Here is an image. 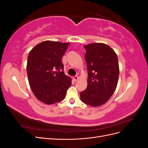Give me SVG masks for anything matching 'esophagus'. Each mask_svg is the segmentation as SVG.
<instances>
[{"mask_svg":"<svg viewBox=\"0 0 148 148\" xmlns=\"http://www.w3.org/2000/svg\"><path fill=\"white\" fill-rule=\"evenodd\" d=\"M78 79H79V78H78V76H75V77H73L74 82H77L78 80Z\"/></svg>","mask_w":148,"mask_h":148,"instance_id":"34e87169","label":"esophagus"}]
</instances>
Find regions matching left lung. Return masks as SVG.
Wrapping results in <instances>:
<instances>
[{"label": "left lung", "instance_id": "left-lung-1", "mask_svg": "<svg viewBox=\"0 0 148 148\" xmlns=\"http://www.w3.org/2000/svg\"><path fill=\"white\" fill-rule=\"evenodd\" d=\"M88 69V86L80 92L82 102L92 107L105 104L117 88L119 65L116 53L103 43L84 46Z\"/></svg>", "mask_w": 148, "mask_h": 148}]
</instances>
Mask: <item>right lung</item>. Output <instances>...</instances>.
Here are the masks:
<instances>
[{
  "label": "right lung",
  "instance_id": "1",
  "mask_svg": "<svg viewBox=\"0 0 148 148\" xmlns=\"http://www.w3.org/2000/svg\"><path fill=\"white\" fill-rule=\"evenodd\" d=\"M69 43L45 41L32 49L28 57L26 71L29 86L38 100L46 104L65 97L71 79L65 75L62 58Z\"/></svg>",
  "mask_w": 148,
  "mask_h": 148
}]
</instances>
